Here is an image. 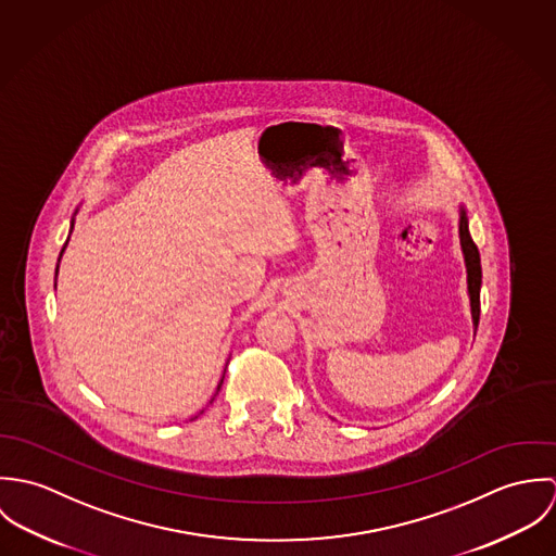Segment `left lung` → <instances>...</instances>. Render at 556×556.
<instances>
[{"label": "left lung", "instance_id": "left-lung-1", "mask_svg": "<svg viewBox=\"0 0 556 556\" xmlns=\"http://www.w3.org/2000/svg\"><path fill=\"white\" fill-rule=\"evenodd\" d=\"M458 238H460V250H463L465 267H467V293H469L471 318H473V327L477 329V323H479V291H481V261H479V250H477L476 241L469 233V216H467L465 205H460V210H458Z\"/></svg>", "mask_w": 556, "mask_h": 556}]
</instances>
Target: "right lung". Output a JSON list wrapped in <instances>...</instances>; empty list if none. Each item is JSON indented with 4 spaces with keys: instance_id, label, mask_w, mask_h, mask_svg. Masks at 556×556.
<instances>
[{
    "instance_id": "right-lung-1",
    "label": "right lung",
    "mask_w": 556,
    "mask_h": 556,
    "mask_svg": "<svg viewBox=\"0 0 556 556\" xmlns=\"http://www.w3.org/2000/svg\"><path fill=\"white\" fill-rule=\"evenodd\" d=\"M77 214V212H75ZM73 229H75V216H73V220H71V233H73ZM71 239V236H68ZM68 239H66V243H64V248H62V252H60V261H62V254H64V250H66V245H68ZM58 267H60V263H58ZM55 280H58V269H55ZM223 381H225V375H223V379H220V383H218V388H216V394L214 397L218 396V392H220V388H223ZM214 397L210 400V402H214ZM203 413V410H201Z\"/></svg>"
}]
</instances>
